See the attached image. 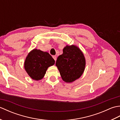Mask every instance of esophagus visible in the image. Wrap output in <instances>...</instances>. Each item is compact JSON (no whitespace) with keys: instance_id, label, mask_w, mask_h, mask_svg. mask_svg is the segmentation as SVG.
<instances>
[{"instance_id":"34e87169","label":"esophagus","mask_w":120,"mask_h":120,"mask_svg":"<svg viewBox=\"0 0 120 120\" xmlns=\"http://www.w3.org/2000/svg\"><path fill=\"white\" fill-rule=\"evenodd\" d=\"M52 58L53 59L55 60V61H56V59H57V57H56V56H52Z\"/></svg>"}]
</instances>
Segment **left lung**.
<instances>
[{
    "instance_id": "1",
    "label": "left lung",
    "mask_w": 120,
    "mask_h": 120,
    "mask_svg": "<svg viewBox=\"0 0 120 120\" xmlns=\"http://www.w3.org/2000/svg\"><path fill=\"white\" fill-rule=\"evenodd\" d=\"M62 79L67 82H72L79 78L86 65L84 55L75 45L65 47L63 53L58 57L56 62Z\"/></svg>"
}]
</instances>
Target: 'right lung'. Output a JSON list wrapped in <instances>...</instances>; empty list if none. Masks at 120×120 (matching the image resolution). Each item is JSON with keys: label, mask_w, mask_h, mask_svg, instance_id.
Returning <instances> with one entry per match:
<instances>
[{"label": "right lung", "mask_w": 120, "mask_h": 120, "mask_svg": "<svg viewBox=\"0 0 120 120\" xmlns=\"http://www.w3.org/2000/svg\"><path fill=\"white\" fill-rule=\"evenodd\" d=\"M55 62L49 53L34 49L28 55L24 67L32 79L39 80L43 78L48 68L54 64Z\"/></svg>", "instance_id": "obj_1"}]
</instances>
